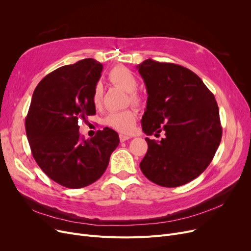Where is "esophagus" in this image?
<instances>
[{
	"mask_svg": "<svg viewBox=\"0 0 251 251\" xmlns=\"http://www.w3.org/2000/svg\"><path fill=\"white\" fill-rule=\"evenodd\" d=\"M119 138H120L121 142H124V141L130 139V136H127V135H124V134H120V135H119Z\"/></svg>",
	"mask_w": 251,
	"mask_h": 251,
	"instance_id": "1",
	"label": "esophagus"
}]
</instances>
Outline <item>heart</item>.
Listing matches in <instances>:
<instances>
[{"mask_svg":"<svg viewBox=\"0 0 251 251\" xmlns=\"http://www.w3.org/2000/svg\"><path fill=\"white\" fill-rule=\"evenodd\" d=\"M109 80L122 88L124 91L128 92V98L130 102L136 105V107H141L144 103L143 97L136 91L138 86V80L136 76L127 68L123 67H116L109 73ZM102 100V88L100 84L95 87L94 95H92V102L95 107L99 108ZM136 113L132 109H128L120 112H113L110 113L105 117V124L109 127L123 133H130L133 130L135 122H136Z\"/></svg>","mask_w":251,"mask_h":251,"instance_id":"obj_1","label":"heart"}]
</instances>
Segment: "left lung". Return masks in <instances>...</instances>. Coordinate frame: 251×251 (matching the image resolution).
<instances>
[{
  "mask_svg": "<svg viewBox=\"0 0 251 251\" xmlns=\"http://www.w3.org/2000/svg\"><path fill=\"white\" fill-rule=\"evenodd\" d=\"M137 69L149 95L143 132L165 134L161 141L146 138L149 149L140 169L157 185H184L203 172L220 146L216 99L201 79L183 66L148 59Z\"/></svg>",
  "mask_w": 251,
  "mask_h": 251,
  "instance_id": "obj_1",
  "label": "left lung"
}]
</instances>
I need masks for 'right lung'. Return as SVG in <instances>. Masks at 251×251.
Returning a JSON list of instances; mask_svg holds the SVG:
<instances>
[{
    "instance_id": "1",
    "label": "right lung",
    "mask_w": 251,
    "mask_h": 251,
    "mask_svg": "<svg viewBox=\"0 0 251 251\" xmlns=\"http://www.w3.org/2000/svg\"><path fill=\"white\" fill-rule=\"evenodd\" d=\"M102 65L91 58L63 66L38 83L25 119L35 162L60 185L77 189L101 177L120 139L111 128L84 139L78 123L96 114L92 102Z\"/></svg>"
}]
</instances>
